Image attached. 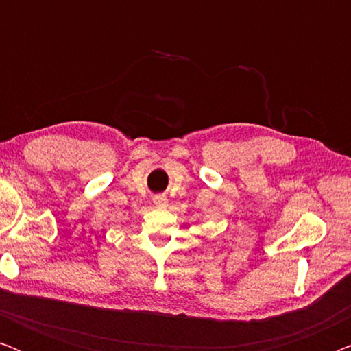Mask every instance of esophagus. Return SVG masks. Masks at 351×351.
Segmentation results:
<instances>
[{
    "label": "esophagus",
    "mask_w": 351,
    "mask_h": 351,
    "mask_svg": "<svg viewBox=\"0 0 351 351\" xmlns=\"http://www.w3.org/2000/svg\"><path fill=\"white\" fill-rule=\"evenodd\" d=\"M153 203H155L158 208H165V206H167V198L165 195H156L153 196Z\"/></svg>",
    "instance_id": "1"
}]
</instances>
